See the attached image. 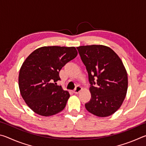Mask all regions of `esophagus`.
<instances>
[{
	"label": "esophagus",
	"instance_id": "34e87169",
	"mask_svg": "<svg viewBox=\"0 0 146 146\" xmlns=\"http://www.w3.org/2000/svg\"><path fill=\"white\" fill-rule=\"evenodd\" d=\"M82 88H81L80 86H76V88L75 89V90H74V93H75V94H78L80 93L81 91H82Z\"/></svg>",
	"mask_w": 146,
	"mask_h": 146
}]
</instances>
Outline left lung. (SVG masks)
<instances>
[{
  "mask_svg": "<svg viewBox=\"0 0 146 146\" xmlns=\"http://www.w3.org/2000/svg\"><path fill=\"white\" fill-rule=\"evenodd\" d=\"M76 48L91 84V98L85 104L86 110L99 117L113 115L122 104L127 90V73L122 60L106 46H81Z\"/></svg>",
  "mask_w": 146,
  "mask_h": 146,
  "instance_id": "left-lung-1",
  "label": "left lung"
}]
</instances>
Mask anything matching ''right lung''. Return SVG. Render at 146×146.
Listing matches in <instances>:
<instances>
[{
  "instance_id": "add662e5",
  "label": "right lung",
  "mask_w": 146,
  "mask_h": 146,
  "mask_svg": "<svg viewBox=\"0 0 146 146\" xmlns=\"http://www.w3.org/2000/svg\"><path fill=\"white\" fill-rule=\"evenodd\" d=\"M75 47L44 46L33 51L22 65L19 86L22 97L32 111L49 117L62 111L70 93L56 82L59 71L75 58Z\"/></svg>"
}]
</instances>
